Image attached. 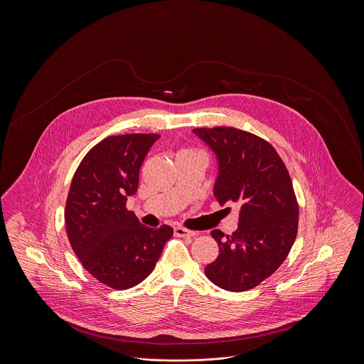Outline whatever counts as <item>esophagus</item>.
<instances>
[{"mask_svg": "<svg viewBox=\"0 0 364 364\" xmlns=\"http://www.w3.org/2000/svg\"><path fill=\"white\" fill-rule=\"evenodd\" d=\"M174 235L177 237H193V236H196V232L178 226V228H174Z\"/></svg>", "mask_w": 364, "mask_h": 364, "instance_id": "esophagus-1", "label": "esophagus"}]
</instances>
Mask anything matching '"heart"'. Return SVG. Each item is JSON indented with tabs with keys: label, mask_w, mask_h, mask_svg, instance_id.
<instances>
[{
	"label": "heart",
	"mask_w": 364,
	"mask_h": 364,
	"mask_svg": "<svg viewBox=\"0 0 364 364\" xmlns=\"http://www.w3.org/2000/svg\"><path fill=\"white\" fill-rule=\"evenodd\" d=\"M190 154H198L197 151H194V149H181L180 152H178V155L177 156H181V155H190Z\"/></svg>",
	"instance_id": "heart-1"
}]
</instances>
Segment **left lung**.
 <instances>
[{
    "label": "left lung",
    "instance_id": "1",
    "mask_svg": "<svg viewBox=\"0 0 364 364\" xmlns=\"http://www.w3.org/2000/svg\"><path fill=\"white\" fill-rule=\"evenodd\" d=\"M193 131L218 158L215 198L240 205L236 232L212 230L219 255L205 275L225 290L252 289L282 265L297 236L299 203L289 171L275 148L251 132L233 127Z\"/></svg>",
    "mask_w": 364,
    "mask_h": 364
}]
</instances>
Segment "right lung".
<instances>
[{
  "mask_svg": "<svg viewBox=\"0 0 364 364\" xmlns=\"http://www.w3.org/2000/svg\"><path fill=\"white\" fill-rule=\"evenodd\" d=\"M161 135L107 136L80 163L65 203V228L82 267L97 281L122 290L154 271L173 229H151L128 210L138 188L139 168Z\"/></svg>",
  "mask_w": 364,
  "mask_h": 364,
  "instance_id": "add662e5",
  "label": "right lung"
}]
</instances>
